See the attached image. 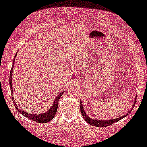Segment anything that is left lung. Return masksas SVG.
Wrapping results in <instances>:
<instances>
[{
    "instance_id": "1",
    "label": "left lung",
    "mask_w": 147,
    "mask_h": 147,
    "mask_svg": "<svg viewBox=\"0 0 147 147\" xmlns=\"http://www.w3.org/2000/svg\"><path fill=\"white\" fill-rule=\"evenodd\" d=\"M136 101V99L135 98V99H134V104H135V102ZM132 107H134V105ZM80 111H81V113L82 114V116H83V118H84V120H86V122H88V124H91L92 126H97V127H106V126H110L111 125V124L115 123V122H118V120H121L124 117H125L128 115V114H129V113L130 112L132 111V108L130 111H129V112H128V114H126V115H124V116H122V117H119L118 118H114L113 120H95V119H93V118H90L89 116L86 115L85 111H84V107H83V105H82V101L80 100Z\"/></svg>"
}]
</instances>
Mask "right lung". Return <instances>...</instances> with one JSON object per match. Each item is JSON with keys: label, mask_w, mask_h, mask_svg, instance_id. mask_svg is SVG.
Here are the masks:
<instances>
[{"label": "right lung", "mask_w": 147, "mask_h": 147, "mask_svg": "<svg viewBox=\"0 0 147 147\" xmlns=\"http://www.w3.org/2000/svg\"><path fill=\"white\" fill-rule=\"evenodd\" d=\"M16 57V55L15 58ZM15 58H14V61L13 63V65H12V68L11 70V72H10V78H9V84H10V88H11V94L12 96H13V81H12V74H13V66H14V61H15ZM64 92H62L61 93H60L59 95H58L56 98L54 100L53 103L52 104L51 107L50 108V109L47 111L45 113L43 114H31V113H27V112L23 111L21 109H19V108L17 106V104L15 103V102L14 101V99L13 98V101L14 103V105L15 106L16 109H17L18 111H19L21 114H23V116H25V117H27L29 119L33 120V121L39 122V123H46V122H49L50 120H51L54 118V116H55L56 112H57V106H58V102H59V100L61 98L62 94H63ZM12 98H13V96H12Z\"/></svg>", "instance_id": "obj_1"}]
</instances>
